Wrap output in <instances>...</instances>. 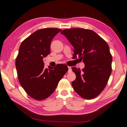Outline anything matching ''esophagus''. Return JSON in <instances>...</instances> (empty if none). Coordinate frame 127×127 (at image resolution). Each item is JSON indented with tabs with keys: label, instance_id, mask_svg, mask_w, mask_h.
<instances>
[{
	"label": "esophagus",
	"instance_id": "esophagus-1",
	"mask_svg": "<svg viewBox=\"0 0 127 127\" xmlns=\"http://www.w3.org/2000/svg\"><path fill=\"white\" fill-rule=\"evenodd\" d=\"M72 71V70H71V68L70 66H68V72H71Z\"/></svg>",
	"mask_w": 127,
	"mask_h": 127
}]
</instances>
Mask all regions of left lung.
<instances>
[{"label":"left lung","mask_w":127,"mask_h":127,"mask_svg":"<svg viewBox=\"0 0 127 127\" xmlns=\"http://www.w3.org/2000/svg\"><path fill=\"white\" fill-rule=\"evenodd\" d=\"M61 33L74 47L73 57L85 65L82 71L71 68L76 76L72 82L74 91L84 99L95 98L104 90L111 74L112 57L108 44L90 29H65Z\"/></svg>","instance_id":"obj_1"}]
</instances>
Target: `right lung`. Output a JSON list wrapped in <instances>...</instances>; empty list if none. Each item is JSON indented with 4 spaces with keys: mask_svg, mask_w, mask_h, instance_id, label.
Wrapping results in <instances>:
<instances>
[{
    "mask_svg": "<svg viewBox=\"0 0 127 127\" xmlns=\"http://www.w3.org/2000/svg\"><path fill=\"white\" fill-rule=\"evenodd\" d=\"M62 29H40L21 43L15 65L18 81L31 98L36 100L47 98L55 91L68 68L59 64L55 68H44L43 58L50 53L52 40Z\"/></svg>",
    "mask_w": 127,
    "mask_h": 127,
    "instance_id": "right-lung-1",
    "label": "right lung"
}]
</instances>
